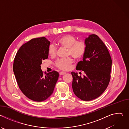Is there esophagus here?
<instances>
[{"instance_id":"obj_1","label":"esophagus","mask_w":129,"mask_h":129,"mask_svg":"<svg viewBox=\"0 0 129 129\" xmlns=\"http://www.w3.org/2000/svg\"><path fill=\"white\" fill-rule=\"evenodd\" d=\"M66 72H63V71H61L60 73H59V74H60V75H65V74H66Z\"/></svg>"}]
</instances>
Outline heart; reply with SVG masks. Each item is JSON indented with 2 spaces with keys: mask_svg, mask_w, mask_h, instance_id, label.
<instances>
[{
  "mask_svg": "<svg viewBox=\"0 0 129 129\" xmlns=\"http://www.w3.org/2000/svg\"><path fill=\"white\" fill-rule=\"evenodd\" d=\"M58 44L61 47L67 49V56H71L76 60L81 59L85 53L86 50V44L81 41H77V39L72 35H65L60 37L57 41ZM57 49L53 45H50L48 48V54L51 57L56 55ZM72 60L68 57L65 59L58 60L56 63L57 68L63 70L69 69Z\"/></svg>",
  "mask_w": 129,
  "mask_h": 129,
  "instance_id": "1",
  "label": "heart"
}]
</instances>
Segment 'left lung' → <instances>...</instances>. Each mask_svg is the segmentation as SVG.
<instances>
[{
  "mask_svg": "<svg viewBox=\"0 0 129 129\" xmlns=\"http://www.w3.org/2000/svg\"><path fill=\"white\" fill-rule=\"evenodd\" d=\"M86 50L76 69L84 71V77L71 72L72 87L81 100L89 101L99 97L107 88L110 80L112 60L109 52L99 37L92 34L85 40Z\"/></svg>",
  "mask_w": 129,
  "mask_h": 129,
  "instance_id": "1",
  "label": "left lung"
}]
</instances>
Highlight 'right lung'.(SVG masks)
<instances>
[{"mask_svg":"<svg viewBox=\"0 0 129 129\" xmlns=\"http://www.w3.org/2000/svg\"><path fill=\"white\" fill-rule=\"evenodd\" d=\"M50 42L45 37L32 39L17 51L13 71L22 93L30 100L42 102L53 93L59 74L56 71L43 73L41 69L43 60L48 57Z\"/></svg>","mask_w":129,"mask_h":129,"instance_id":"add662e5","label":"right lung"}]
</instances>
